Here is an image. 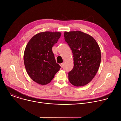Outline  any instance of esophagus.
Listing matches in <instances>:
<instances>
[{"label":"esophagus","mask_w":121,"mask_h":121,"mask_svg":"<svg viewBox=\"0 0 121 121\" xmlns=\"http://www.w3.org/2000/svg\"><path fill=\"white\" fill-rule=\"evenodd\" d=\"M60 66H61V67H62V68H63V67H64V63H62V64H60Z\"/></svg>","instance_id":"34e87169"}]
</instances>
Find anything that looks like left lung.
Here are the masks:
<instances>
[{
	"instance_id": "obj_1",
	"label": "left lung",
	"mask_w": 121,
	"mask_h": 121,
	"mask_svg": "<svg viewBox=\"0 0 121 121\" xmlns=\"http://www.w3.org/2000/svg\"><path fill=\"white\" fill-rule=\"evenodd\" d=\"M64 37L74 57V65L68 72V80L77 87L87 85L94 78L99 67V46L92 37L80 31H65Z\"/></svg>"
}]
</instances>
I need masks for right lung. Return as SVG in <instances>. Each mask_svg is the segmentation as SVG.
Instances as JSON below:
<instances>
[{
    "instance_id": "add662e5",
    "label": "right lung",
    "mask_w": 121,
    "mask_h": 121,
    "mask_svg": "<svg viewBox=\"0 0 121 121\" xmlns=\"http://www.w3.org/2000/svg\"><path fill=\"white\" fill-rule=\"evenodd\" d=\"M60 32L45 31L34 35L27 44L24 63L30 77L41 85L53 79L61 66L56 63L52 48L61 36Z\"/></svg>"
}]
</instances>
